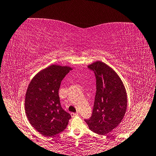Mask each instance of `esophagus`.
I'll return each instance as SVG.
<instances>
[{
	"label": "esophagus",
	"instance_id": "34e87169",
	"mask_svg": "<svg viewBox=\"0 0 156 156\" xmlns=\"http://www.w3.org/2000/svg\"><path fill=\"white\" fill-rule=\"evenodd\" d=\"M78 115H79V113L78 112L71 113V117H76V116H78Z\"/></svg>",
	"mask_w": 156,
	"mask_h": 156
}]
</instances>
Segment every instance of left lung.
Returning a JSON list of instances; mask_svg holds the SVG:
<instances>
[{"instance_id": "1", "label": "left lung", "mask_w": 156, "mask_h": 156, "mask_svg": "<svg viewBox=\"0 0 156 156\" xmlns=\"http://www.w3.org/2000/svg\"><path fill=\"white\" fill-rule=\"evenodd\" d=\"M96 79V93L90 118L85 119L89 129L105 135L116 128L124 118L127 107L126 90L119 76L105 63L88 66Z\"/></svg>"}]
</instances>
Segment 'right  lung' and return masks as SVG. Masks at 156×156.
Returning <instances> with one entry per match:
<instances>
[{"instance_id":"obj_1","label":"right lung","mask_w":156,"mask_h":156,"mask_svg":"<svg viewBox=\"0 0 156 156\" xmlns=\"http://www.w3.org/2000/svg\"><path fill=\"white\" fill-rule=\"evenodd\" d=\"M72 69L51 65L37 74L25 95V113L30 124L45 136H54L66 128L71 116L61 106V82Z\"/></svg>"}]
</instances>
